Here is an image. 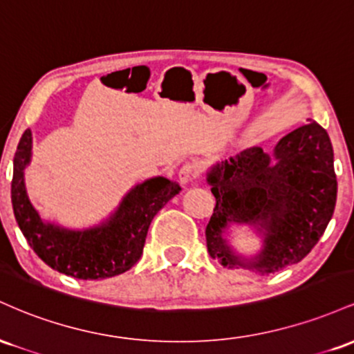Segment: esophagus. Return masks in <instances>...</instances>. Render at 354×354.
<instances>
[{
	"label": "esophagus",
	"mask_w": 354,
	"mask_h": 354,
	"mask_svg": "<svg viewBox=\"0 0 354 354\" xmlns=\"http://www.w3.org/2000/svg\"><path fill=\"white\" fill-rule=\"evenodd\" d=\"M178 178H180V181L183 183V185H186V183L198 181L201 178V166L198 163H194V161L185 163L180 168V171H178Z\"/></svg>",
	"instance_id": "1"
}]
</instances>
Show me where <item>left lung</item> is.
Wrapping results in <instances>:
<instances>
[{
  "label": "left lung",
  "mask_w": 354,
  "mask_h": 354,
  "mask_svg": "<svg viewBox=\"0 0 354 354\" xmlns=\"http://www.w3.org/2000/svg\"><path fill=\"white\" fill-rule=\"evenodd\" d=\"M273 160L261 148H251L208 174L216 205L205 231L206 246L223 266L261 274L281 271L301 261L330 223L338 183L326 129L308 120L279 140ZM228 221L267 231L266 248L256 259L232 254L222 238Z\"/></svg>",
  "instance_id": "obj_1"
}]
</instances>
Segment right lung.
<instances>
[{"label":"right lung","instance_id":"right-lung-1","mask_svg":"<svg viewBox=\"0 0 354 354\" xmlns=\"http://www.w3.org/2000/svg\"><path fill=\"white\" fill-rule=\"evenodd\" d=\"M31 158V131L26 129L15 154L11 203L16 223L28 245L53 270L76 279L113 278L131 270L143 254L154 214L180 193L178 183L153 178L136 186L108 223L88 231H68L46 225L24 188L23 169Z\"/></svg>","mask_w":354,"mask_h":354}]
</instances>
